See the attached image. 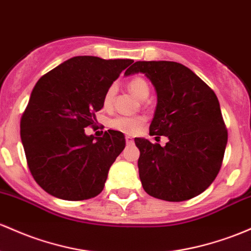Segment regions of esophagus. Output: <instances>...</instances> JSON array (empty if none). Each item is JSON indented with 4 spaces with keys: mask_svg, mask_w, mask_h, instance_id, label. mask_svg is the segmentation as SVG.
Instances as JSON below:
<instances>
[{
    "mask_svg": "<svg viewBox=\"0 0 251 251\" xmlns=\"http://www.w3.org/2000/svg\"><path fill=\"white\" fill-rule=\"evenodd\" d=\"M125 139H126V144H133V138H132L131 136H126L125 137Z\"/></svg>",
    "mask_w": 251,
    "mask_h": 251,
    "instance_id": "esophagus-1",
    "label": "esophagus"
}]
</instances>
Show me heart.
Segmentation results:
<instances>
[{"mask_svg": "<svg viewBox=\"0 0 251 251\" xmlns=\"http://www.w3.org/2000/svg\"><path fill=\"white\" fill-rule=\"evenodd\" d=\"M128 89L133 93L137 98H139L140 100H144L145 98H148L149 92V84L147 81L140 77H136V78H132L128 82ZM115 94V87L112 85L111 88H108V90L106 92V94L103 96V106L106 108H108L113 102V98ZM145 123V118L142 115H134V117H126V115H118V117L113 118L109 121V126L114 130L124 132V133H136L137 131H139V128L142 127L143 124Z\"/></svg>", "mask_w": 251, "mask_h": 251, "instance_id": "b5f03b06", "label": "heart"}]
</instances>
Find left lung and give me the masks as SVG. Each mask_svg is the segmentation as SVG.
Instances as JSON below:
<instances>
[{
    "label": "left lung",
    "mask_w": 251,
    "mask_h": 251,
    "mask_svg": "<svg viewBox=\"0 0 251 251\" xmlns=\"http://www.w3.org/2000/svg\"><path fill=\"white\" fill-rule=\"evenodd\" d=\"M138 73L150 79L157 94L150 134L168 138L164 147L134 138L143 188L167 201L192 199L208 188L222 167L227 131L218 99L180 63L136 62L125 75Z\"/></svg>",
    "instance_id": "1"
}]
</instances>
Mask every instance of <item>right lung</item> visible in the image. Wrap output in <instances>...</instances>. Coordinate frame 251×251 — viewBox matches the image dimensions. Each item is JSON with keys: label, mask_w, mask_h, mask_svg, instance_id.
<instances>
[{"label": "right lung", "mask_w": 251, "mask_h": 251, "mask_svg": "<svg viewBox=\"0 0 251 251\" xmlns=\"http://www.w3.org/2000/svg\"><path fill=\"white\" fill-rule=\"evenodd\" d=\"M132 59L77 56L44 75L32 90L20 123L27 164L49 194L78 201L102 192L125 137L108 130L85 134L103 107V96Z\"/></svg>", "instance_id": "obj_1"}]
</instances>
